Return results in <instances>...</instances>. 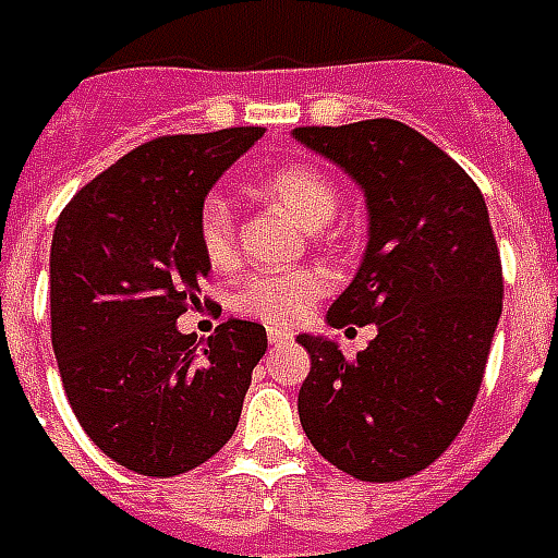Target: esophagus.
<instances>
[{
  "label": "esophagus",
  "mask_w": 558,
  "mask_h": 558,
  "mask_svg": "<svg viewBox=\"0 0 558 558\" xmlns=\"http://www.w3.org/2000/svg\"><path fill=\"white\" fill-rule=\"evenodd\" d=\"M291 339H294V333H291V330H282V327H270V330H267V342H270V345H286Z\"/></svg>",
  "instance_id": "1"
}]
</instances>
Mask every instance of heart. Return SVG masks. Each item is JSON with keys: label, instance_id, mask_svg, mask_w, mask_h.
Wrapping results in <instances>:
<instances>
[{"label": "heart", "instance_id": "b5f03b06", "mask_svg": "<svg viewBox=\"0 0 558 558\" xmlns=\"http://www.w3.org/2000/svg\"><path fill=\"white\" fill-rule=\"evenodd\" d=\"M258 195L288 213L303 231H322L339 209V189L312 165H279L258 180ZM197 240L213 267L234 264V216L228 201L209 195L197 209ZM327 291L318 270L258 272L236 288L234 310L267 324L300 322L315 300Z\"/></svg>", "mask_w": 558, "mask_h": 558}]
</instances>
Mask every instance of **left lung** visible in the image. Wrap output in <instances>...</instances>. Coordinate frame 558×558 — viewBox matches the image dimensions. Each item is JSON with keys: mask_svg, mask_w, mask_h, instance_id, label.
<instances>
[{"mask_svg": "<svg viewBox=\"0 0 558 558\" xmlns=\"http://www.w3.org/2000/svg\"><path fill=\"white\" fill-rule=\"evenodd\" d=\"M294 141L366 197V252L327 324L378 330L357 361L327 336H298L312 357L300 424L351 477H412L465 424L499 324L505 286L487 204L475 180L405 122L306 125Z\"/></svg>", "mask_w": 558, "mask_h": 558, "instance_id": "8db88e82", "label": "left lung"}]
</instances>
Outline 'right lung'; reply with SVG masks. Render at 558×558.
I'll use <instances>...</instances> for the list:
<instances>
[{"mask_svg": "<svg viewBox=\"0 0 558 558\" xmlns=\"http://www.w3.org/2000/svg\"><path fill=\"white\" fill-rule=\"evenodd\" d=\"M264 129L156 137L71 197L50 243V339L86 436L137 475L173 477L234 436L267 330L180 333L209 260L197 209Z\"/></svg>", "mask_w": 558, "mask_h": 558, "instance_id": "1", "label": "right lung"}]
</instances>
